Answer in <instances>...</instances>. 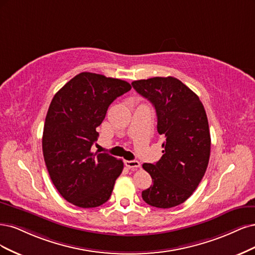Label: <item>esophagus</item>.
I'll return each instance as SVG.
<instances>
[{"instance_id":"obj_1","label":"esophagus","mask_w":255,"mask_h":255,"mask_svg":"<svg viewBox=\"0 0 255 255\" xmlns=\"http://www.w3.org/2000/svg\"><path fill=\"white\" fill-rule=\"evenodd\" d=\"M125 165L128 168H137L141 166V164H139V162L136 160H132V161H125Z\"/></svg>"}]
</instances>
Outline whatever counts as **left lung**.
I'll use <instances>...</instances> for the list:
<instances>
[{"mask_svg": "<svg viewBox=\"0 0 255 255\" xmlns=\"http://www.w3.org/2000/svg\"><path fill=\"white\" fill-rule=\"evenodd\" d=\"M131 85L153 105L158 132L164 139L162 158L155 164H143L153 183L142 192V198L151 207H176L191 197L208 167L207 113L199 97L175 77L141 79Z\"/></svg>", "mask_w": 255, "mask_h": 255, "instance_id": "8db88e82", "label": "left lung"}]
</instances>
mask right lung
<instances>
[{
  "label": "right lung",
  "instance_id": "obj_1",
  "mask_svg": "<svg viewBox=\"0 0 255 255\" xmlns=\"http://www.w3.org/2000/svg\"><path fill=\"white\" fill-rule=\"evenodd\" d=\"M125 80L83 72L53 97L42 136L48 174L63 198L79 208L100 207L110 198L124 163L91 151L111 103L130 91Z\"/></svg>",
  "mask_w": 255,
  "mask_h": 255
}]
</instances>
